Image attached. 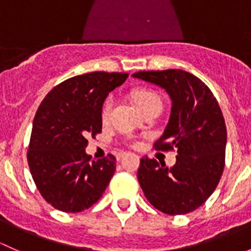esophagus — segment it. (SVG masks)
Here are the masks:
<instances>
[{"label": "esophagus", "instance_id": "1", "mask_svg": "<svg viewBox=\"0 0 251 251\" xmlns=\"http://www.w3.org/2000/svg\"><path fill=\"white\" fill-rule=\"evenodd\" d=\"M126 151H120V153H118V155H116V158H118V160H120V159H123L124 156L126 155Z\"/></svg>", "mask_w": 251, "mask_h": 251}]
</instances>
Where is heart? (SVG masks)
Instances as JSON below:
<instances>
[{"instance_id":"heart-1","label":"heart","mask_w":251,"mask_h":251,"mask_svg":"<svg viewBox=\"0 0 251 251\" xmlns=\"http://www.w3.org/2000/svg\"><path fill=\"white\" fill-rule=\"evenodd\" d=\"M132 98L136 100L138 105L142 108V110L144 113L149 111L154 108H161L163 107V100L161 97L153 90H149V88H138V90L133 91L132 92ZM114 108V97L109 96L107 100L103 103L102 110H100V118L103 121L109 120L111 111Z\"/></svg>"}]
</instances>
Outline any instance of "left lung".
Listing matches in <instances>:
<instances>
[{
	"label": "left lung",
	"mask_w": 251,
	"mask_h": 251,
	"mask_svg": "<svg viewBox=\"0 0 251 251\" xmlns=\"http://www.w3.org/2000/svg\"><path fill=\"white\" fill-rule=\"evenodd\" d=\"M132 76L160 86L170 96V119L154 148L177 151L173 168L141 159L142 191L164 214H188L206 201L224 173L227 130L221 108L203 81L184 70L138 72Z\"/></svg>",
	"instance_id": "1"
}]
</instances>
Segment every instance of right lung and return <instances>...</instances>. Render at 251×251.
Returning a JSON list of instances; mask_svg holds the SVG:
<instances>
[{
  "label": "right lung",
  "mask_w": 251,
  "mask_h": 251,
  "mask_svg": "<svg viewBox=\"0 0 251 251\" xmlns=\"http://www.w3.org/2000/svg\"><path fill=\"white\" fill-rule=\"evenodd\" d=\"M126 73L95 72L63 81L50 91L32 123L27 164L48 204L80 212L97 203L109 184L116 159L87 155V137L102 132L103 103Z\"/></svg>",
  "instance_id": "right-lung-1"
}]
</instances>
